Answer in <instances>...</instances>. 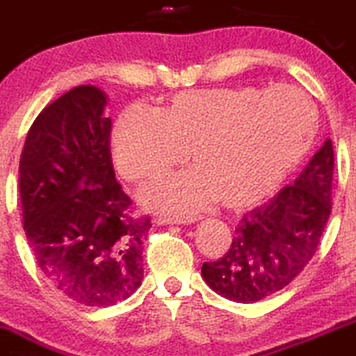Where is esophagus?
<instances>
[{"instance_id": "obj_1", "label": "esophagus", "mask_w": 356, "mask_h": 356, "mask_svg": "<svg viewBox=\"0 0 356 356\" xmlns=\"http://www.w3.org/2000/svg\"><path fill=\"white\" fill-rule=\"evenodd\" d=\"M200 217L198 216H165V217H158V224H193L196 222Z\"/></svg>"}]
</instances>
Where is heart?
<instances>
[{
    "mask_svg": "<svg viewBox=\"0 0 356 356\" xmlns=\"http://www.w3.org/2000/svg\"><path fill=\"white\" fill-rule=\"evenodd\" d=\"M316 132L313 106L291 86H219L179 92L151 111L130 106L116 120L122 174L151 182L189 158L195 168L153 186L154 209L193 212L217 198L240 210L271 195L298 167Z\"/></svg>",
    "mask_w": 356,
    "mask_h": 356,
    "instance_id": "1",
    "label": "heart"
}]
</instances>
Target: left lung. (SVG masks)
I'll list each match as a JSON object with an SVG mask.
<instances>
[{"label":"left lung","mask_w":356,"mask_h":356,"mask_svg":"<svg viewBox=\"0 0 356 356\" xmlns=\"http://www.w3.org/2000/svg\"><path fill=\"white\" fill-rule=\"evenodd\" d=\"M332 175L327 139L294 184L241 217L222 257L203 262L207 285L234 302H257L287 287L318 248L332 210Z\"/></svg>","instance_id":"obj_1"}]
</instances>
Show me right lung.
I'll return each mask as SVG.
<instances>
[{
	"label": "right lung",
	"instance_id": "add662e5",
	"mask_svg": "<svg viewBox=\"0 0 356 356\" xmlns=\"http://www.w3.org/2000/svg\"><path fill=\"white\" fill-rule=\"evenodd\" d=\"M106 94L74 86L48 104L27 132L19 193L27 243L57 291L79 305L108 308L143 282L149 217L134 216L115 177Z\"/></svg>",
	"mask_w": 356,
	"mask_h": 356
}]
</instances>
